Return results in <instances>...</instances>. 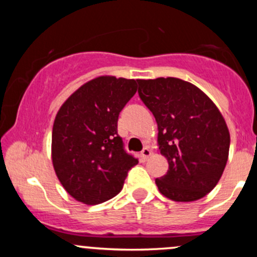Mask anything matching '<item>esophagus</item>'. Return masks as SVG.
Here are the masks:
<instances>
[{
    "instance_id": "1",
    "label": "esophagus",
    "mask_w": 257,
    "mask_h": 257,
    "mask_svg": "<svg viewBox=\"0 0 257 257\" xmlns=\"http://www.w3.org/2000/svg\"><path fill=\"white\" fill-rule=\"evenodd\" d=\"M150 155H152V152H150V149L148 147H145V148H143V150H142V153H141V157H142V159L143 160H147L148 158L150 157Z\"/></svg>"
}]
</instances>
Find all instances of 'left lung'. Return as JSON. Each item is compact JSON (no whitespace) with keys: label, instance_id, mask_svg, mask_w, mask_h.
<instances>
[{"label":"left lung","instance_id":"left-lung-1","mask_svg":"<svg viewBox=\"0 0 257 257\" xmlns=\"http://www.w3.org/2000/svg\"><path fill=\"white\" fill-rule=\"evenodd\" d=\"M141 99L158 124L160 154L169 163L155 179L158 189L174 201L204 198L219 183L230 148V133L208 95L183 79H138Z\"/></svg>","mask_w":257,"mask_h":257}]
</instances>
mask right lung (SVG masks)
Returning a JSON list of instances; mask_svg holds the SVG:
<instances>
[{
  "instance_id": "1",
  "label": "right lung",
  "mask_w": 257,
  "mask_h": 257,
  "mask_svg": "<svg viewBox=\"0 0 257 257\" xmlns=\"http://www.w3.org/2000/svg\"><path fill=\"white\" fill-rule=\"evenodd\" d=\"M134 79L102 76L79 87L57 113L52 162L67 193L87 205L114 198L138 159L118 136V116L136 94Z\"/></svg>"
}]
</instances>
